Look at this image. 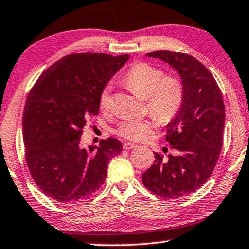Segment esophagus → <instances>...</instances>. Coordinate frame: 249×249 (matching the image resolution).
<instances>
[{
  "label": "esophagus",
  "mask_w": 249,
  "mask_h": 249,
  "mask_svg": "<svg viewBox=\"0 0 249 249\" xmlns=\"http://www.w3.org/2000/svg\"><path fill=\"white\" fill-rule=\"evenodd\" d=\"M137 144H134L132 142H127L124 144V150H132V149H136Z\"/></svg>",
  "instance_id": "esophagus-1"
}]
</instances>
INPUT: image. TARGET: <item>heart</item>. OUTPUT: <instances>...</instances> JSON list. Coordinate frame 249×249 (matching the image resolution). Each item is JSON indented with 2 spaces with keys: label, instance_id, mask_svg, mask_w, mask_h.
<instances>
[{
  "label": "heart",
  "instance_id": "heart-1",
  "mask_svg": "<svg viewBox=\"0 0 249 249\" xmlns=\"http://www.w3.org/2000/svg\"><path fill=\"white\" fill-rule=\"evenodd\" d=\"M124 82L130 89L146 99L150 111L160 121H168L176 115L184 98V86L179 78L164 75L163 71L149 63H138L129 70ZM99 108L111 109V86L107 85L99 95ZM156 121L127 118L116 129V133L131 141H142L153 131Z\"/></svg>",
  "mask_w": 249,
  "mask_h": 249
}]
</instances>
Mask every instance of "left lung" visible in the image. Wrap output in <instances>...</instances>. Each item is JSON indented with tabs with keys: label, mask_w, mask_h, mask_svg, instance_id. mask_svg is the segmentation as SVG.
Wrapping results in <instances>:
<instances>
[{
	"label": "left lung",
	"mask_w": 249,
	"mask_h": 249,
	"mask_svg": "<svg viewBox=\"0 0 249 249\" xmlns=\"http://www.w3.org/2000/svg\"><path fill=\"white\" fill-rule=\"evenodd\" d=\"M146 55L175 70L184 98L166 125V140L175 153L168 158L155 153L154 164L142 174V182L159 197L181 198L203 186L219 160L225 124L223 98L210 71L194 56L168 50Z\"/></svg>",
	"instance_id": "8db88e82"
}]
</instances>
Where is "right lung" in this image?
I'll list each match as a JSON object with an SVG mask.
<instances>
[{
  "instance_id": "obj_1",
  "label": "right lung",
  "mask_w": 249,
  "mask_h": 249,
  "mask_svg": "<svg viewBox=\"0 0 249 249\" xmlns=\"http://www.w3.org/2000/svg\"><path fill=\"white\" fill-rule=\"evenodd\" d=\"M129 55L83 52L46 70L26 99L23 138L26 162L43 194L55 201H84L104 184L109 160L122 144L108 138L81 146L86 120L99 111V95Z\"/></svg>"
}]
</instances>
